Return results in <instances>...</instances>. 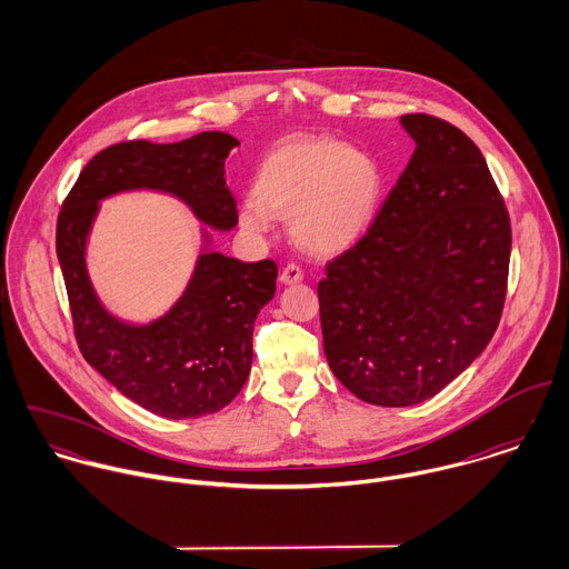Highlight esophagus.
I'll return each instance as SVG.
<instances>
[{
	"instance_id": "esophagus-1",
	"label": "esophagus",
	"mask_w": 569,
	"mask_h": 569,
	"mask_svg": "<svg viewBox=\"0 0 569 569\" xmlns=\"http://www.w3.org/2000/svg\"><path fill=\"white\" fill-rule=\"evenodd\" d=\"M305 278V273H302V269L298 267V264H287L282 271H280V282L282 284H296V282H300Z\"/></svg>"
}]
</instances>
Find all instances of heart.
<instances>
[{"label":"heart","mask_w":569,"mask_h":569,"mask_svg":"<svg viewBox=\"0 0 569 569\" xmlns=\"http://www.w3.org/2000/svg\"><path fill=\"white\" fill-rule=\"evenodd\" d=\"M381 197L383 170L370 153L325 136L298 138L262 160L239 219L244 230L264 234L276 217H289L296 243L337 256L368 234Z\"/></svg>","instance_id":"obj_1"}]
</instances>
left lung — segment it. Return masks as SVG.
<instances>
[{"label":"left lung","mask_w":569,"mask_h":569,"mask_svg":"<svg viewBox=\"0 0 569 569\" xmlns=\"http://www.w3.org/2000/svg\"><path fill=\"white\" fill-rule=\"evenodd\" d=\"M416 149L368 234L318 284L325 355L361 401L409 407L462 375L495 335L510 219L480 149L458 127L401 116Z\"/></svg>","instance_id":"obj_1"}]
</instances>
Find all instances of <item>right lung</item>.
<instances>
[{"instance_id": "obj_1", "label": "right lung", "mask_w": 569, "mask_h": 569, "mask_svg": "<svg viewBox=\"0 0 569 569\" xmlns=\"http://www.w3.org/2000/svg\"><path fill=\"white\" fill-rule=\"evenodd\" d=\"M239 144L223 131L174 144H113L82 168L59 214L57 256L82 357L122 397L163 418L214 413L241 392L253 357V322L276 293L278 267L273 260L241 262L212 251L203 228L183 293L163 316L138 325L116 318L100 302L87 271V241L100 201L133 190L170 194L203 226L234 230L239 214L226 160Z\"/></svg>"}]
</instances>
